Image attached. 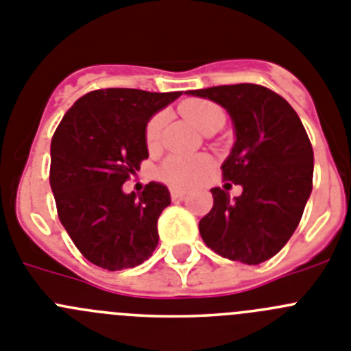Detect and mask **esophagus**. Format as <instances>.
Masks as SVG:
<instances>
[{"label": "esophagus", "mask_w": 351, "mask_h": 351, "mask_svg": "<svg viewBox=\"0 0 351 351\" xmlns=\"http://www.w3.org/2000/svg\"><path fill=\"white\" fill-rule=\"evenodd\" d=\"M185 194H187V192L183 191V189H171V197L173 199H183V197H185Z\"/></svg>", "instance_id": "esophagus-1"}]
</instances>
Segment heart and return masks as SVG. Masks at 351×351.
<instances>
[{"instance_id":"1","label":"heart","mask_w":351,"mask_h":351,"mask_svg":"<svg viewBox=\"0 0 351 351\" xmlns=\"http://www.w3.org/2000/svg\"><path fill=\"white\" fill-rule=\"evenodd\" d=\"M182 113L187 117V121L194 124L201 131L210 128H220L226 121L222 108L215 103L203 99L185 101L182 105ZM164 117L156 115L148 122L147 138L148 148H156L159 143L160 129H162ZM213 168V159L206 154H195V156H169L159 168L160 180L173 185V187H192L199 183Z\"/></svg>"}]
</instances>
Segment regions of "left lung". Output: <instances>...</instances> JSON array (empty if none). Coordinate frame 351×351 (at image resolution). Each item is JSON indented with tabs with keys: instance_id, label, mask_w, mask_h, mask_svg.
Instances as JSON below:
<instances>
[{
	"instance_id": "obj_1",
	"label": "left lung",
	"mask_w": 351,
	"mask_h": 351,
	"mask_svg": "<svg viewBox=\"0 0 351 351\" xmlns=\"http://www.w3.org/2000/svg\"><path fill=\"white\" fill-rule=\"evenodd\" d=\"M185 94L229 113L234 145L222 162L223 180L241 185L230 199L211 189L213 208L199 222L208 248L243 264H261L282 250L301 222L313 189V148L295 110L255 84L219 85Z\"/></svg>"
}]
</instances>
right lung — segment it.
<instances>
[{
	"instance_id": "right-lung-1",
	"label": "right lung",
	"mask_w": 351,
	"mask_h": 351,
	"mask_svg": "<svg viewBox=\"0 0 351 351\" xmlns=\"http://www.w3.org/2000/svg\"><path fill=\"white\" fill-rule=\"evenodd\" d=\"M182 93L101 89L62 117L50 143V187L59 220L87 261L108 271L140 266L156 250L157 220L171 204L168 187L141 194L122 185L148 157L147 124Z\"/></svg>"
}]
</instances>
